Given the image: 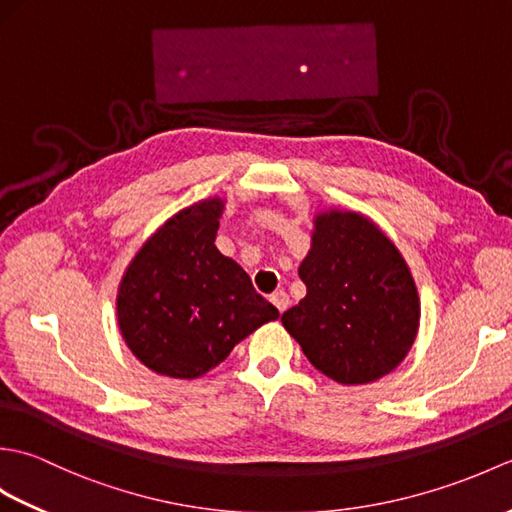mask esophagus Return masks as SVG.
I'll return each mask as SVG.
<instances>
[{
  "label": "esophagus",
  "instance_id": "obj_1",
  "mask_svg": "<svg viewBox=\"0 0 512 512\" xmlns=\"http://www.w3.org/2000/svg\"><path fill=\"white\" fill-rule=\"evenodd\" d=\"M270 301H273V306L279 310V312H284L286 308H288V303H290V299H288V295L284 290H277L275 295H270Z\"/></svg>",
  "mask_w": 512,
  "mask_h": 512
}]
</instances>
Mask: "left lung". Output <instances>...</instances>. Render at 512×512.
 Segmentation results:
<instances>
[{"instance_id":"8db88e82","label":"left lung","mask_w":512,"mask_h":512,"mask_svg":"<svg viewBox=\"0 0 512 512\" xmlns=\"http://www.w3.org/2000/svg\"><path fill=\"white\" fill-rule=\"evenodd\" d=\"M299 277L308 292L281 323L321 374L365 385L402 363L418 334L420 299L400 250L372 220L319 213Z\"/></svg>"}]
</instances>
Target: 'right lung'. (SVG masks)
<instances>
[{
    "instance_id": "1",
    "label": "right lung",
    "mask_w": 512,
    "mask_h": 512,
    "mask_svg": "<svg viewBox=\"0 0 512 512\" xmlns=\"http://www.w3.org/2000/svg\"><path fill=\"white\" fill-rule=\"evenodd\" d=\"M224 200L182 209L138 250L118 286V328L151 372L198 378L279 310L215 246Z\"/></svg>"
}]
</instances>
